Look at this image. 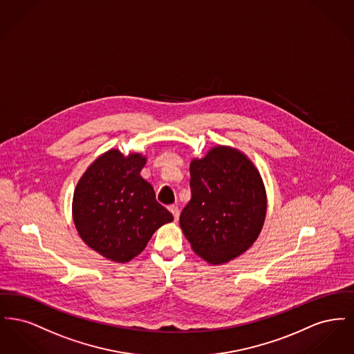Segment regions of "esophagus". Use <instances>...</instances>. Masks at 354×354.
<instances>
[{"instance_id": "esophagus-1", "label": "esophagus", "mask_w": 354, "mask_h": 354, "mask_svg": "<svg viewBox=\"0 0 354 354\" xmlns=\"http://www.w3.org/2000/svg\"><path fill=\"white\" fill-rule=\"evenodd\" d=\"M169 212L174 215L175 221H178V219H179V208H178V205H169Z\"/></svg>"}]
</instances>
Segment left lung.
<instances>
[{
  "label": "left lung",
  "instance_id": "left-lung-1",
  "mask_svg": "<svg viewBox=\"0 0 354 354\" xmlns=\"http://www.w3.org/2000/svg\"><path fill=\"white\" fill-rule=\"evenodd\" d=\"M191 201L180 227L194 252L209 264H224L245 252L263 228L267 194L260 172L243 152L216 146L192 159Z\"/></svg>",
  "mask_w": 354,
  "mask_h": 354
}]
</instances>
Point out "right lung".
<instances>
[{"label": "right lung", "instance_id": "add662e5", "mask_svg": "<svg viewBox=\"0 0 354 354\" xmlns=\"http://www.w3.org/2000/svg\"><path fill=\"white\" fill-rule=\"evenodd\" d=\"M146 156L113 149L84 171L73 196V219L84 243L103 257L127 263L142 252L153 232L174 220L140 176Z\"/></svg>", "mask_w": 354, "mask_h": 354}]
</instances>
